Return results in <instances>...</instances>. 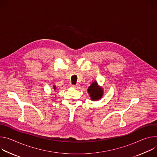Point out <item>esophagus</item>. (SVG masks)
<instances>
[{
	"label": "esophagus",
	"instance_id": "esophagus-1",
	"mask_svg": "<svg viewBox=\"0 0 157 157\" xmlns=\"http://www.w3.org/2000/svg\"><path fill=\"white\" fill-rule=\"evenodd\" d=\"M72 87L75 89H78L79 88L78 85H72Z\"/></svg>",
	"mask_w": 157,
	"mask_h": 157
}]
</instances>
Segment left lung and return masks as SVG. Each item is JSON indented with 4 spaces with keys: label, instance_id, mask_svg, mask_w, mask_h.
<instances>
[{
    "label": "left lung",
    "instance_id": "left-lung-1",
    "mask_svg": "<svg viewBox=\"0 0 157 157\" xmlns=\"http://www.w3.org/2000/svg\"><path fill=\"white\" fill-rule=\"evenodd\" d=\"M87 92L92 101H98L101 98L103 95V89L99 86L97 82L95 80L87 89Z\"/></svg>",
    "mask_w": 157,
    "mask_h": 157
}]
</instances>
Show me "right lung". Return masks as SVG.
I'll return each mask as SVG.
<instances>
[{"label": "right lung", "mask_w": 157, "mask_h": 157, "mask_svg": "<svg viewBox=\"0 0 157 157\" xmlns=\"http://www.w3.org/2000/svg\"><path fill=\"white\" fill-rule=\"evenodd\" d=\"M53 87H54V89L55 90L57 89V88H56V85H54V86H53Z\"/></svg>", "instance_id": "obj_1"}]
</instances>
